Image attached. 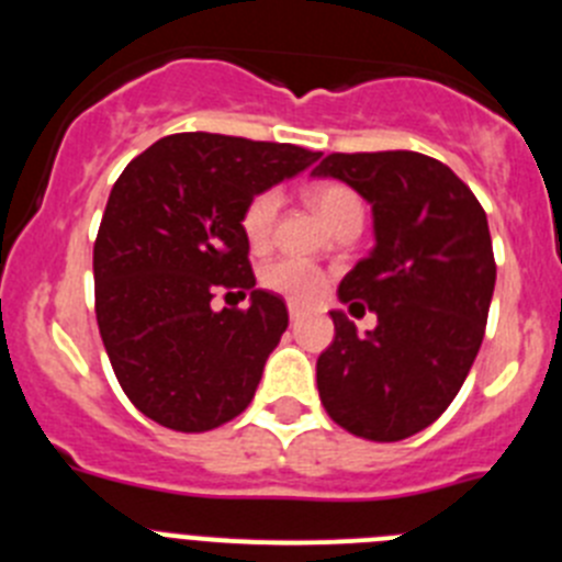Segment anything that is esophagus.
I'll use <instances>...</instances> for the list:
<instances>
[{"label": "esophagus", "instance_id": "esophagus-1", "mask_svg": "<svg viewBox=\"0 0 562 562\" xmlns=\"http://www.w3.org/2000/svg\"><path fill=\"white\" fill-rule=\"evenodd\" d=\"M306 310L301 304H295V301H290V317L292 321H297V317H304Z\"/></svg>", "mask_w": 562, "mask_h": 562}]
</instances>
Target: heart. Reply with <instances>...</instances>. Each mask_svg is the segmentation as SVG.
Listing matches in <instances>:
<instances>
[{"instance_id": "heart-1", "label": "heart", "mask_w": 562, "mask_h": 562, "mask_svg": "<svg viewBox=\"0 0 562 562\" xmlns=\"http://www.w3.org/2000/svg\"><path fill=\"white\" fill-rule=\"evenodd\" d=\"M310 205L321 213V220L337 231L346 225H362V202L349 186L340 182H324L306 191ZM278 207H281V196L278 191H261L247 202L245 213H241V231H245L247 241L252 247H265L276 227ZM261 284L270 292L290 297L295 304H310L315 297H321L326 286V276L317 270L310 261L301 258H276L261 270Z\"/></svg>"}]
</instances>
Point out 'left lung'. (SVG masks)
I'll use <instances>...</instances> for the list:
<instances>
[{
    "mask_svg": "<svg viewBox=\"0 0 562 562\" xmlns=\"http://www.w3.org/2000/svg\"><path fill=\"white\" fill-rule=\"evenodd\" d=\"M312 177L355 188L371 205L374 250L337 297L376 315L357 335L340 310L317 357V394L349 434L400 441L434 425L464 385L495 290L493 238L473 191L419 151L329 154Z\"/></svg>",
    "mask_w": 562,
    "mask_h": 562,
    "instance_id": "8db88e82",
    "label": "left lung"
}]
</instances>
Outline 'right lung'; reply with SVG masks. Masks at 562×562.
<instances>
[{"mask_svg": "<svg viewBox=\"0 0 562 562\" xmlns=\"http://www.w3.org/2000/svg\"><path fill=\"white\" fill-rule=\"evenodd\" d=\"M321 151L227 134L162 137L114 182L95 238V315L114 376L162 428L202 434L250 405L286 331L284 297L256 290L241 213ZM238 289L247 311L210 306Z\"/></svg>", "mask_w": 562, "mask_h": 562, "instance_id": "add662e5", "label": "right lung"}]
</instances>
